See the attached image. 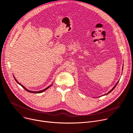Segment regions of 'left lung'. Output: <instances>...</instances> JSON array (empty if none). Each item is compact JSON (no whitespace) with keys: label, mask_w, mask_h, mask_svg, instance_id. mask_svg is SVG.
Instances as JSON below:
<instances>
[{"label":"left lung","mask_w":133,"mask_h":133,"mask_svg":"<svg viewBox=\"0 0 133 133\" xmlns=\"http://www.w3.org/2000/svg\"><path fill=\"white\" fill-rule=\"evenodd\" d=\"M122 69H123V68H122ZM122 71H123V69H122ZM118 81H117V83H116V84H115V86H114V87H113V88H112V89H111V90H110V91H109V92H108V93H107V94H104V95H107V94H109V93H110V92H111V91H112V90H113V89H114V88H115V87H116V85H117V83H118Z\"/></svg>","instance_id":"8db88e82"}]
</instances>
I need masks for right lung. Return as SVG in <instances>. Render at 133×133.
Listing matches in <instances>:
<instances>
[{
	"label": "right lung",
	"instance_id": "obj_1",
	"mask_svg": "<svg viewBox=\"0 0 133 133\" xmlns=\"http://www.w3.org/2000/svg\"><path fill=\"white\" fill-rule=\"evenodd\" d=\"M14 78H15V80H16V81L17 82V83H18V84H19V85H20L21 86H22V87H23V88L24 89H25L26 90H27V92H30V93H42V92H44V91H45V90H46V89H48V88H50V87H51V86H51H49V87H47V88H45V89H43V90H40V91H38V92H35V91H31V90H28L27 89H26V88H25V87L24 86H23V85H22V84H20V83L19 82H18V81H17V80L16 79V78H15V76H14Z\"/></svg>",
	"mask_w": 133,
	"mask_h": 133
}]
</instances>
